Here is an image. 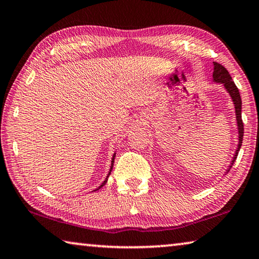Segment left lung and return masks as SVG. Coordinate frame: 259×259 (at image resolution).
Here are the masks:
<instances>
[{
  "label": "left lung",
  "instance_id": "left-lung-1",
  "mask_svg": "<svg viewBox=\"0 0 259 259\" xmlns=\"http://www.w3.org/2000/svg\"><path fill=\"white\" fill-rule=\"evenodd\" d=\"M213 65H214V71H213V79L215 81H218V83L224 84V86L227 90L228 93L231 94L232 99L234 105H235V113H236V121H237V126H239V146H237V150L235 152V154H234V158L232 160V163L231 166H229V169H231L233 163L235 162V160L237 158V154H239V151L241 149V145H242V139H243V122H242V100H241V96H240V92H239V89H237V86L234 83L231 75H229V72L227 71V69H226L224 65H221L220 63H217V62H213ZM229 169L227 171H229Z\"/></svg>",
  "mask_w": 259,
  "mask_h": 259
}]
</instances>
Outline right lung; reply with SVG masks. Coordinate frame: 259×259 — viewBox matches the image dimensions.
Wrapping results in <instances>:
<instances>
[{
	"label": "right lung",
	"mask_w": 259,
	"mask_h": 259,
	"mask_svg": "<svg viewBox=\"0 0 259 259\" xmlns=\"http://www.w3.org/2000/svg\"><path fill=\"white\" fill-rule=\"evenodd\" d=\"M114 157H115V155H114ZM114 157H113V160H112V167H110V170H109V173H108V175H107V178H106V180H105V181H104V182H102V184H101V186H100L99 188H98V189H100L101 187H104V186H105V184H106V182H107V179H108V176H109V174H110V171H112V169H113V163H114ZM98 189H97V190H98Z\"/></svg>",
	"instance_id": "obj_1"
}]
</instances>
